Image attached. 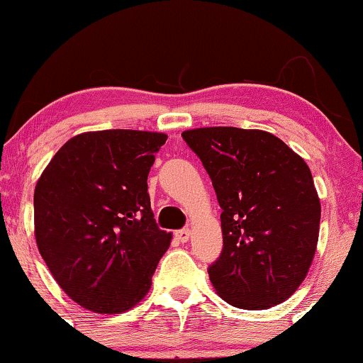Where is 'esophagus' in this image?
<instances>
[{
    "mask_svg": "<svg viewBox=\"0 0 363 363\" xmlns=\"http://www.w3.org/2000/svg\"><path fill=\"white\" fill-rule=\"evenodd\" d=\"M190 236H191V233L188 228H185V230H178L175 233V240H178L180 242H186L188 240H190Z\"/></svg>",
    "mask_w": 363,
    "mask_h": 363,
    "instance_id": "obj_1",
    "label": "esophagus"
}]
</instances>
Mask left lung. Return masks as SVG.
<instances>
[{
    "label": "left lung",
    "instance_id": "left-lung-1",
    "mask_svg": "<svg viewBox=\"0 0 363 363\" xmlns=\"http://www.w3.org/2000/svg\"><path fill=\"white\" fill-rule=\"evenodd\" d=\"M211 178L223 250L208 267L228 304L267 309L294 294L319 238L320 201L307 163L281 138L238 127L182 133Z\"/></svg>",
    "mask_w": 363,
    "mask_h": 363
}]
</instances>
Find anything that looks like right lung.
Instances as JSON below:
<instances>
[{
	"label": "right lung",
	"mask_w": 363,
	"mask_h": 363,
	"mask_svg": "<svg viewBox=\"0 0 363 363\" xmlns=\"http://www.w3.org/2000/svg\"><path fill=\"white\" fill-rule=\"evenodd\" d=\"M165 133L87 132L59 148L34 190L43 259L79 306L117 314L152 286L172 235L158 228L147 178Z\"/></svg>",
	"instance_id": "add662e5"
}]
</instances>
